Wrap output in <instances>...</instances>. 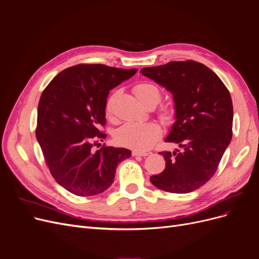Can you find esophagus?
Here are the masks:
<instances>
[{"mask_svg": "<svg viewBox=\"0 0 259 259\" xmlns=\"http://www.w3.org/2000/svg\"><path fill=\"white\" fill-rule=\"evenodd\" d=\"M132 154H133V156H147L149 153L148 152H142V151H138V150H133Z\"/></svg>", "mask_w": 259, "mask_h": 259, "instance_id": "obj_1", "label": "esophagus"}]
</instances>
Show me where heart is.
<instances>
[{"instance_id":"heart-1","label":"heart","mask_w":259,"mask_h":259,"mask_svg":"<svg viewBox=\"0 0 259 259\" xmlns=\"http://www.w3.org/2000/svg\"><path fill=\"white\" fill-rule=\"evenodd\" d=\"M134 93L137 98L147 107H154L161 99V91L158 86L143 82L135 85ZM106 113L111 116L112 98L106 105ZM160 120L169 125L175 120V112L171 108H161L159 110ZM161 137V128L155 123H126L115 132V140L122 146L145 151L150 149L156 140Z\"/></svg>"}]
</instances>
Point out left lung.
I'll use <instances>...</instances> for the list:
<instances>
[{
	"label": "left lung",
	"instance_id": "left-lung-1",
	"mask_svg": "<svg viewBox=\"0 0 259 259\" xmlns=\"http://www.w3.org/2000/svg\"><path fill=\"white\" fill-rule=\"evenodd\" d=\"M142 73L173 94L176 121L165 142L176 151H162L165 169L150 177L161 190L188 193L214 176L232 138L230 93L209 68L193 60L143 68Z\"/></svg>",
	"mask_w": 259,
	"mask_h": 259
}]
</instances>
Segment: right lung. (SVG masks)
<instances>
[{"label": "right lung", "mask_w": 259, "mask_h": 259, "mask_svg": "<svg viewBox=\"0 0 259 259\" xmlns=\"http://www.w3.org/2000/svg\"><path fill=\"white\" fill-rule=\"evenodd\" d=\"M137 70L80 64L62 70L43 91L36 139L52 176L69 192L79 197L104 192L117 164L131 156L125 148L94 147L107 137L100 126L106 125L109 91Z\"/></svg>", "instance_id": "obj_1"}]
</instances>
